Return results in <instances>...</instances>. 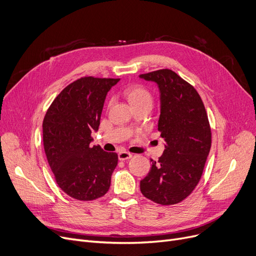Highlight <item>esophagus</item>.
Here are the masks:
<instances>
[{
    "label": "esophagus",
    "instance_id": "obj_1",
    "mask_svg": "<svg viewBox=\"0 0 256 256\" xmlns=\"http://www.w3.org/2000/svg\"><path fill=\"white\" fill-rule=\"evenodd\" d=\"M132 158V154L125 150H122L118 152V160H129Z\"/></svg>",
    "mask_w": 256,
    "mask_h": 256
}]
</instances>
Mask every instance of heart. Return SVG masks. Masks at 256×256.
I'll use <instances>...</instances> for the list:
<instances>
[{"label": "heart", "mask_w": 256, "mask_h": 256, "mask_svg": "<svg viewBox=\"0 0 256 256\" xmlns=\"http://www.w3.org/2000/svg\"><path fill=\"white\" fill-rule=\"evenodd\" d=\"M125 96L130 102V104L134 106V108L142 106L151 107L153 103V96L151 91L147 87L140 84L129 86L125 90ZM111 103H109V105Z\"/></svg>", "instance_id": "1"}]
</instances>
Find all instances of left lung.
Returning a JSON list of instances; mask_svg holds the SVG:
<instances>
[{
	"mask_svg": "<svg viewBox=\"0 0 256 256\" xmlns=\"http://www.w3.org/2000/svg\"><path fill=\"white\" fill-rule=\"evenodd\" d=\"M156 82L160 94L158 129L165 150L140 180V192L160 205H174L198 184L211 148V128L202 100L174 71L160 69L140 76Z\"/></svg>",
	"mask_w": 256,
	"mask_h": 256,
	"instance_id": "1",
	"label": "left lung"
}]
</instances>
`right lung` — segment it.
Masks as SVG:
<instances>
[{"label":"right lung","instance_id":"add662e5","mask_svg":"<svg viewBox=\"0 0 256 256\" xmlns=\"http://www.w3.org/2000/svg\"><path fill=\"white\" fill-rule=\"evenodd\" d=\"M120 78H80L65 87L43 120V144L58 187L78 200L102 198L118 165L116 152L92 146L107 92Z\"/></svg>","mask_w":256,"mask_h":256}]
</instances>
